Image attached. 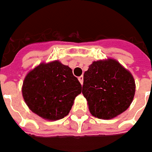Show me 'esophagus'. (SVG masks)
I'll return each instance as SVG.
<instances>
[{
  "mask_svg": "<svg viewBox=\"0 0 152 152\" xmlns=\"http://www.w3.org/2000/svg\"><path fill=\"white\" fill-rule=\"evenodd\" d=\"M78 81L80 82V83H81V84H83V76H80V77H78Z\"/></svg>",
  "mask_w": 152,
  "mask_h": 152,
  "instance_id": "1",
  "label": "esophagus"
}]
</instances>
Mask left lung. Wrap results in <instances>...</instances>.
Returning <instances> with one entry per match:
<instances>
[{
	"instance_id": "obj_1",
	"label": "left lung",
	"mask_w": 152,
	"mask_h": 152,
	"mask_svg": "<svg viewBox=\"0 0 152 152\" xmlns=\"http://www.w3.org/2000/svg\"><path fill=\"white\" fill-rule=\"evenodd\" d=\"M135 83L132 74L112 58L93 62L83 74V93L93 116L110 120L132 103Z\"/></svg>"
}]
</instances>
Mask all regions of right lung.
<instances>
[{"mask_svg": "<svg viewBox=\"0 0 152 152\" xmlns=\"http://www.w3.org/2000/svg\"><path fill=\"white\" fill-rule=\"evenodd\" d=\"M22 96L33 113L48 121L69 115L82 85L72 69L56 60L40 64L24 78Z\"/></svg>", "mask_w": 152, "mask_h": 152, "instance_id": "add662e5", "label": "right lung"}]
</instances>
